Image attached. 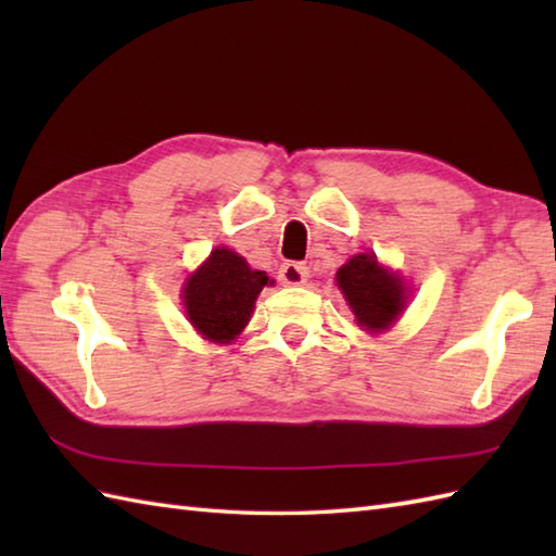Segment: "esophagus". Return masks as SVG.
I'll use <instances>...</instances> for the list:
<instances>
[{"instance_id": "34e87169", "label": "esophagus", "mask_w": 556, "mask_h": 556, "mask_svg": "<svg viewBox=\"0 0 556 556\" xmlns=\"http://www.w3.org/2000/svg\"><path fill=\"white\" fill-rule=\"evenodd\" d=\"M308 279V267L301 263H285L279 267V281L287 287H301Z\"/></svg>"}]
</instances>
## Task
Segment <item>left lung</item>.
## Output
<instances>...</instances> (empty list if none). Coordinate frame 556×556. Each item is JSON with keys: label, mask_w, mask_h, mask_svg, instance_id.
Masks as SVG:
<instances>
[{"label": "left lung", "mask_w": 556, "mask_h": 556, "mask_svg": "<svg viewBox=\"0 0 556 556\" xmlns=\"http://www.w3.org/2000/svg\"><path fill=\"white\" fill-rule=\"evenodd\" d=\"M337 287L344 293L358 327L370 334L392 327L408 303V287L396 271L380 265L375 253L353 255L337 269Z\"/></svg>", "instance_id": "left-lung-1"}]
</instances>
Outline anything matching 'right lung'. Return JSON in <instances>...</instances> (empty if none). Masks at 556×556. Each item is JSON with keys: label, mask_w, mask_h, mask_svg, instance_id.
<instances>
[{"label": "right lung", "mask_w": 556, "mask_h": 556, "mask_svg": "<svg viewBox=\"0 0 556 556\" xmlns=\"http://www.w3.org/2000/svg\"><path fill=\"white\" fill-rule=\"evenodd\" d=\"M267 285V271L253 269L245 257L219 245L184 281L181 299L188 323L203 339L231 344L251 320L257 293Z\"/></svg>", "instance_id": "1"}]
</instances>
